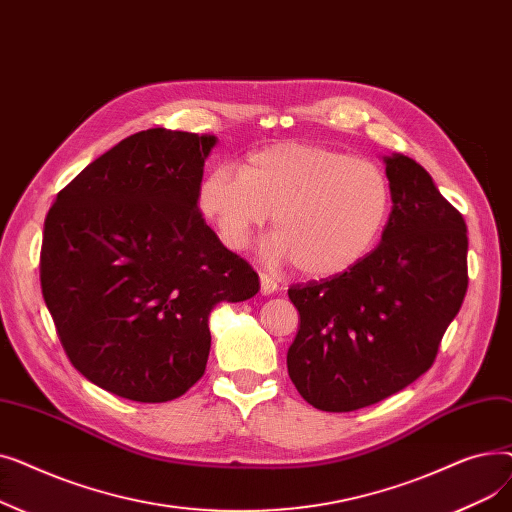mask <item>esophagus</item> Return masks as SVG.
Masks as SVG:
<instances>
[{
  "instance_id": "34e87169",
  "label": "esophagus",
  "mask_w": 512,
  "mask_h": 512,
  "mask_svg": "<svg viewBox=\"0 0 512 512\" xmlns=\"http://www.w3.org/2000/svg\"><path fill=\"white\" fill-rule=\"evenodd\" d=\"M259 280H261V294H272V292H276L278 290V282L270 276V274H265V272H261L259 274Z\"/></svg>"
}]
</instances>
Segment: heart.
<instances>
[{
    "label": "heart",
    "instance_id": "1",
    "mask_svg": "<svg viewBox=\"0 0 512 512\" xmlns=\"http://www.w3.org/2000/svg\"><path fill=\"white\" fill-rule=\"evenodd\" d=\"M197 203L230 249H245L274 211L267 257L292 261L309 278H332L378 245L392 193L386 174L367 159L324 145L278 143L249 153L238 172L211 170Z\"/></svg>",
    "mask_w": 512,
    "mask_h": 512
}]
</instances>
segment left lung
<instances>
[{
    "mask_svg": "<svg viewBox=\"0 0 512 512\" xmlns=\"http://www.w3.org/2000/svg\"><path fill=\"white\" fill-rule=\"evenodd\" d=\"M384 161L392 213L380 245L353 270L288 288L301 315L288 375L319 411H357L413 384L467 294L461 211L415 159Z\"/></svg>",
    "mask_w": 512,
    "mask_h": 512,
    "instance_id": "left-lung-1",
    "label": "left lung"
}]
</instances>
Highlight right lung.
<instances>
[{
  "label": "right lung",
  "instance_id": "right-lung-1",
  "mask_svg": "<svg viewBox=\"0 0 512 512\" xmlns=\"http://www.w3.org/2000/svg\"><path fill=\"white\" fill-rule=\"evenodd\" d=\"M213 134H130L58 193L41 245V290L70 363L95 386L166 402L207 365V319L259 290L197 207Z\"/></svg>",
  "mask_w": 512,
  "mask_h": 512
}]
</instances>
